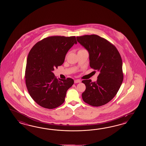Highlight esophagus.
<instances>
[{"label":"esophagus","instance_id":"obj_1","mask_svg":"<svg viewBox=\"0 0 146 146\" xmlns=\"http://www.w3.org/2000/svg\"><path fill=\"white\" fill-rule=\"evenodd\" d=\"M74 82L75 84H77V83H80V82H81V80H78V79H77V80H75Z\"/></svg>","mask_w":146,"mask_h":146}]
</instances>
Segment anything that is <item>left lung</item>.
<instances>
[{
    "mask_svg": "<svg viewBox=\"0 0 146 146\" xmlns=\"http://www.w3.org/2000/svg\"><path fill=\"white\" fill-rule=\"evenodd\" d=\"M76 38L89 53L90 67L100 72L96 82L90 79L82 81L86 87L82 99L90 106H103L116 96L123 82L121 55L115 46L97 35Z\"/></svg>",
    "mask_w": 146,
    "mask_h": 146,
    "instance_id": "1",
    "label": "left lung"
}]
</instances>
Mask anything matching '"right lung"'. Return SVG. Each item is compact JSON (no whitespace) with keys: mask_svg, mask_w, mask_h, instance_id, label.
Returning a JSON list of instances; mask_svg holds the SVG:
<instances>
[{"mask_svg":"<svg viewBox=\"0 0 146 146\" xmlns=\"http://www.w3.org/2000/svg\"><path fill=\"white\" fill-rule=\"evenodd\" d=\"M74 44H77L75 36H50L35 44L29 53L25 84L31 98L40 106L55 109L64 102L67 91L74 81L69 78L59 81L53 71L62 65Z\"/></svg>","mask_w":146,"mask_h":146,"instance_id":"1","label":"right lung"}]
</instances>
